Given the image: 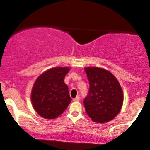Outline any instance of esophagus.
I'll return each mask as SVG.
<instances>
[{
  "label": "esophagus",
  "mask_w": 150,
  "mask_h": 150,
  "mask_svg": "<svg viewBox=\"0 0 150 150\" xmlns=\"http://www.w3.org/2000/svg\"><path fill=\"white\" fill-rule=\"evenodd\" d=\"M80 97H79V96H77V97H75V99H73V101H80Z\"/></svg>",
  "instance_id": "obj_1"
}]
</instances>
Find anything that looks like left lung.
Wrapping results in <instances>:
<instances>
[{"mask_svg":"<svg viewBox=\"0 0 150 150\" xmlns=\"http://www.w3.org/2000/svg\"><path fill=\"white\" fill-rule=\"evenodd\" d=\"M89 82L84 99L85 111L96 123H106L116 117L121 109L123 91L112 73L100 68H86Z\"/></svg>","mask_w":150,"mask_h":150,"instance_id":"8db88e82","label":"left lung"}]
</instances>
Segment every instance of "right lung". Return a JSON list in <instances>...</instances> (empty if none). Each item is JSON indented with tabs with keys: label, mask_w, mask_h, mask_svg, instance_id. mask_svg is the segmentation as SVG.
I'll return each mask as SVG.
<instances>
[{
	"label": "right lung",
	"mask_w": 150,
	"mask_h": 150,
	"mask_svg": "<svg viewBox=\"0 0 150 150\" xmlns=\"http://www.w3.org/2000/svg\"><path fill=\"white\" fill-rule=\"evenodd\" d=\"M68 68H51L36 80L32 91V105L43 118L53 119L62 114L71 101L64 78Z\"/></svg>",
	"instance_id": "1"
}]
</instances>
